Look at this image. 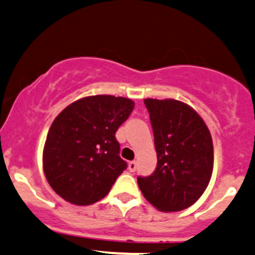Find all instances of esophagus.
I'll return each instance as SVG.
<instances>
[{
  "label": "esophagus",
  "mask_w": 255,
  "mask_h": 255,
  "mask_svg": "<svg viewBox=\"0 0 255 255\" xmlns=\"http://www.w3.org/2000/svg\"><path fill=\"white\" fill-rule=\"evenodd\" d=\"M128 168H129L130 172H134V171L136 170V162L135 161L128 162Z\"/></svg>",
  "instance_id": "obj_1"
}]
</instances>
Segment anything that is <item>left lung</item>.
<instances>
[{"label":"left lung","instance_id":"left-lung-1","mask_svg":"<svg viewBox=\"0 0 255 255\" xmlns=\"http://www.w3.org/2000/svg\"><path fill=\"white\" fill-rule=\"evenodd\" d=\"M154 132L157 166L138 177L141 193L157 210L181 211L208 187L214 166L211 134L202 117L182 101L145 99Z\"/></svg>","mask_w":255,"mask_h":255}]
</instances>
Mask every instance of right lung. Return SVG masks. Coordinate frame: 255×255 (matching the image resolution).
<instances>
[{"label":"right lung","mask_w":255,"mask_h":255,"mask_svg":"<svg viewBox=\"0 0 255 255\" xmlns=\"http://www.w3.org/2000/svg\"><path fill=\"white\" fill-rule=\"evenodd\" d=\"M130 99L95 95L79 99L56 117L42 154L47 182L74 205L106 197L127 162L120 156L117 129L133 111Z\"/></svg>","instance_id":"right-lung-1"}]
</instances>
